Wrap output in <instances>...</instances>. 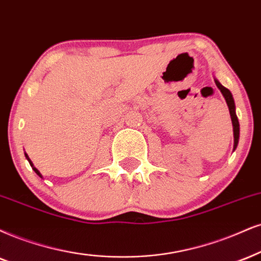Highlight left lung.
<instances>
[{"instance_id":"1","label":"left lung","mask_w":261,"mask_h":261,"mask_svg":"<svg viewBox=\"0 0 261 261\" xmlns=\"http://www.w3.org/2000/svg\"><path fill=\"white\" fill-rule=\"evenodd\" d=\"M215 85H217L218 88L220 89L221 94L226 100V104L229 106V111H230V116H231V121H232V127H233V151L236 150L237 145H239V139H240V123H239V118H237L236 115V106H234V100L232 98V94L227 88L221 85V83L218 81L217 79L214 77Z\"/></svg>"}]
</instances>
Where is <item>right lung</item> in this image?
<instances>
[{"label":"right lung","mask_w":261,"mask_h":261,"mask_svg":"<svg viewBox=\"0 0 261 261\" xmlns=\"http://www.w3.org/2000/svg\"><path fill=\"white\" fill-rule=\"evenodd\" d=\"M25 157H27V160L29 161V163H30V166L32 167V169H34V170H35V173H36V174H37L38 176H41V178H42V174H41V173H40V172H38V169H37V168H35L34 163H32V162H31V160H30V159H29V156H28V153H27V152H25Z\"/></svg>","instance_id":"1"}]
</instances>
